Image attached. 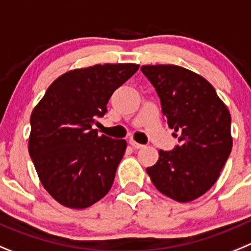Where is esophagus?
<instances>
[{"label": "esophagus", "instance_id": "esophagus-1", "mask_svg": "<svg viewBox=\"0 0 251 251\" xmlns=\"http://www.w3.org/2000/svg\"><path fill=\"white\" fill-rule=\"evenodd\" d=\"M130 145L132 146L134 149H142V148H144V145H141V144L136 142L135 140H130Z\"/></svg>", "mask_w": 251, "mask_h": 251}]
</instances>
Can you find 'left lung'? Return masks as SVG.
<instances>
[{"mask_svg": "<svg viewBox=\"0 0 251 251\" xmlns=\"http://www.w3.org/2000/svg\"><path fill=\"white\" fill-rule=\"evenodd\" d=\"M149 78L161 101L173 136L180 145L159 150V160L146 169L157 190L179 202L204 195L220 175L230 155L231 116L211 83L176 65H145Z\"/></svg>", "mask_w": 251, "mask_h": 251, "instance_id": "8db88e82", "label": "left lung"}]
</instances>
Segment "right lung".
<instances>
[{
  "label": "right lung",
  "mask_w": 251,
  "mask_h": 251,
  "mask_svg": "<svg viewBox=\"0 0 251 251\" xmlns=\"http://www.w3.org/2000/svg\"><path fill=\"white\" fill-rule=\"evenodd\" d=\"M136 64L76 69L56 78L31 114L28 152L47 193L70 209H86L111 189L126 141L92 126Z\"/></svg>",
  "instance_id": "right-lung-1"
}]
</instances>
